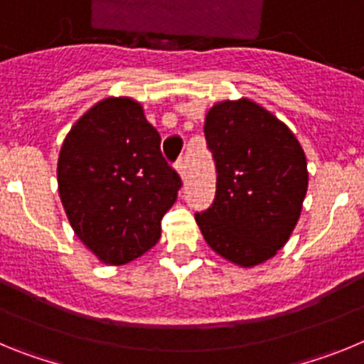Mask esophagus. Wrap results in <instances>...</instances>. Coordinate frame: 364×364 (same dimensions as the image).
Segmentation results:
<instances>
[{"label": "esophagus", "mask_w": 364, "mask_h": 364, "mask_svg": "<svg viewBox=\"0 0 364 364\" xmlns=\"http://www.w3.org/2000/svg\"><path fill=\"white\" fill-rule=\"evenodd\" d=\"M175 169H176V171H178L180 178L184 180V178H186V164H184V160H182V159H180V160H176V164H175Z\"/></svg>", "instance_id": "34e87169"}]
</instances>
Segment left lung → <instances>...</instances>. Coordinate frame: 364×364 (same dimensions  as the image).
Returning a JSON list of instances; mask_svg holds the SVG:
<instances>
[{
  "label": "left lung",
  "mask_w": 364,
  "mask_h": 364,
  "mask_svg": "<svg viewBox=\"0 0 364 364\" xmlns=\"http://www.w3.org/2000/svg\"><path fill=\"white\" fill-rule=\"evenodd\" d=\"M217 166L213 204L195 215L213 252L242 268L288 242L308 189L306 156L295 134L250 98L218 102L205 114Z\"/></svg>",
  "instance_id": "left-lung-1"
}]
</instances>
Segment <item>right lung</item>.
<instances>
[{"label":"right lung","instance_id":"right-lung-1","mask_svg":"<svg viewBox=\"0 0 364 364\" xmlns=\"http://www.w3.org/2000/svg\"><path fill=\"white\" fill-rule=\"evenodd\" d=\"M180 176L160 134L131 98H105L73 125L58 159V191L74 233L102 262L120 266L159 242Z\"/></svg>","mask_w":364,"mask_h":364}]
</instances>
